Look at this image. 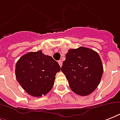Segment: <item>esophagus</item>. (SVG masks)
I'll use <instances>...</instances> for the list:
<instances>
[{
	"instance_id": "obj_1",
	"label": "esophagus",
	"mask_w": 120,
	"mask_h": 120,
	"mask_svg": "<svg viewBox=\"0 0 120 120\" xmlns=\"http://www.w3.org/2000/svg\"><path fill=\"white\" fill-rule=\"evenodd\" d=\"M58 62V64H59V65H60V67H61L62 66V60H59Z\"/></svg>"
}]
</instances>
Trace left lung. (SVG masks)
<instances>
[{"instance_id":"obj_1","label":"left lung","mask_w":120,"mask_h":120,"mask_svg":"<svg viewBox=\"0 0 120 120\" xmlns=\"http://www.w3.org/2000/svg\"><path fill=\"white\" fill-rule=\"evenodd\" d=\"M61 70L71 90L77 95L87 96L98 86L103 72L98 53L92 49L80 47L70 49Z\"/></svg>"}]
</instances>
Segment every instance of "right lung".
<instances>
[{
	"label": "right lung",
	"mask_w": 120,
	"mask_h": 120,
	"mask_svg": "<svg viewBox=\"0 0 120 120\" xmlns=\"http://www.w3.org/2000/svg\"><path fill=\"white\" fill-rule=\"evenodd\" d=\"M60 67L52 56L41 50L23 55L15 65V76L23 89L31 96L40 97L49 93L54 85Z\"/></svg>",
	"instance_id": "obj_1"
}]
</instances>
